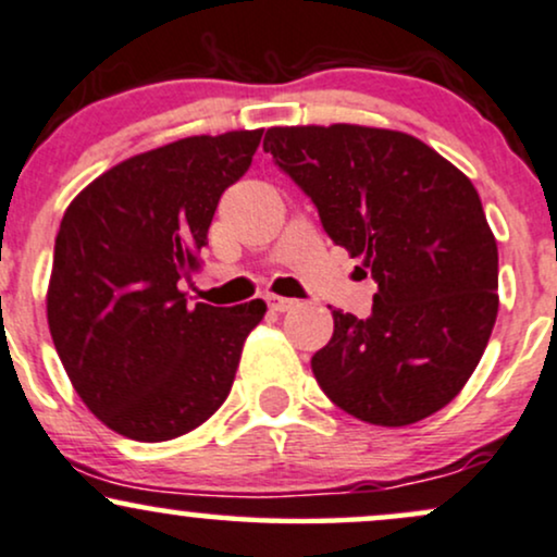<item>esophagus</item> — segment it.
<instances>
[{
  "label": "esophagus",
  "instance_id": "obj_1",
  "mask_svg": "<svg viewBox=\"0 0 557 557\" xmlns=\"http://www.w3.org/2000/svg\"><path fill=\"white\" fill-rule=\"evenodd\" d=\"M294 305H297V299L276 297V294H271V297H268V307H271L273 312H286V310H292Z\"/></svg>",
  "mask_w": 557,
  "mask_h": 557
}]
</instances>
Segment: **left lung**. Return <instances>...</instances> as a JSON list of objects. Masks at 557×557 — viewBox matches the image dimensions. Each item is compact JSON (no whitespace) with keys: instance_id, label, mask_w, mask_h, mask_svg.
Returning a JSON list of instances; mask_svg holds the SVG:
<instances>
[{"instance_id":"left-lung-1","label":"left lung","mask_w":557,"mask_h":557,"mask_svg":"<svg viewBox=\"0 0 557 557\" xmlns=\"http://www.w3.org/2000/svg\"><path fill=\"white\" fill-rule=\"evenodd\" d=\"M263 148L377 284L370 318L333 310L312 357L323 394L383 428L435 414L498 318V245L469 176L417 137L359 124L271 127Z\"/></svg>"}]
</instances>
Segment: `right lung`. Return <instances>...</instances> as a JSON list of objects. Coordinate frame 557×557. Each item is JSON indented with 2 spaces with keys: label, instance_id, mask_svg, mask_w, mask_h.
Masks as SVG:
<instances>
[{
  "label": "right lung",
  "instance_id": "obj_1",
  "mask_svg": "<svg viewBox=\"0 0 557 557\" xmlns=\"http://www.w3.org/2000/svg\"><path fill=\"white\" fill-rule=\"evenodd\" d=\"M263 129L198 135L133 156L70 202L46 315L77 396L143 443L195 430L226 401L263 299L187 307L215 206L250 169Z\"/></svg>",
  "mask_w": 557,
  "mask_h": 557
}]
</instances>
